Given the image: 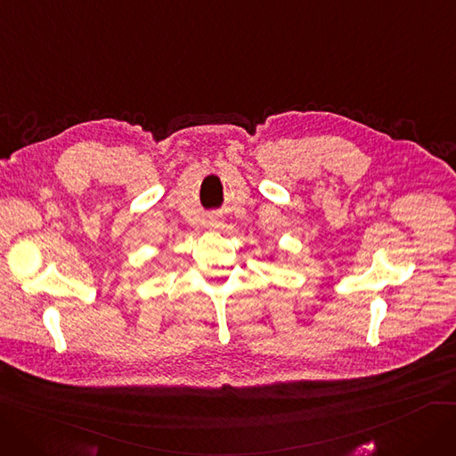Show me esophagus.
<instances>
[{
	"label": "esophagus",
	"mask_w": 456,
	"mask_h": 456,
	"mask_svg": "<svg viewBox=\"0 0 456 456\" xmlns=\"http://www.w3.org/2000/svg\"><path fill=\"white\" fill-rule=\"evenodd\" d=\"M210 227H214V229H220L222 227V222H218V220H216V218H210Z\"/></svg>",
	"instance_id": "esophagus-1"
}]
</instances>
